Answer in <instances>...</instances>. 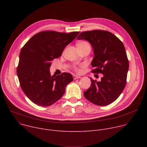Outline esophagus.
Returning a JSON list of instances; mask_svg holds the SVG:
<instances>
[{"mask_svg": "<svg viewBox=\"0 0 147 147\" xmlns=\"http://www.w3.org/2000/svg\"><path fill=\"white\" fill-rule=\"evenodd\" d=\"M73 78H74V80H76V79H77V78H81V77L80 76H77V75H73Z\"/></svg>", "mask_w": 147, "mask_h": 147, "instance_id": "esophagus-1", "label": "esophagus"}]
</instances>
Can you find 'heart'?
I'll list each match as a JSON object with an SVG mask.
<instances>
[{"mask_svg": "<svg viewBox=\"0 0 147 147\" xmlns=\"http://www.w3.org/2000/svg\"><path fill=\"white\" fill-rule=\"evenodd\" d=\"M86 44H88V43L87 42H86V41H82V42H80L77 45H86ZM73 69H74V70L76 71H77V72H80L81 71V69H80V68L79 67H77V66H74V67H73Z\"/></svg>", "mask_w": 147, "mask_h": 147, "instance_id": "heart-1", "label": "heart"}]
</instances>
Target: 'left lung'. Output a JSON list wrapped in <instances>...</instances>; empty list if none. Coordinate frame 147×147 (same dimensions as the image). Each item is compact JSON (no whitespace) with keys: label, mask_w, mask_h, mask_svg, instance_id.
I'll list each match as a JSON object with an SVG mask.
<instances>
[{"label":"left lung","mask_w":147,"mask_h":147,"mask_svg":"<svg viewBox=\"0 0 147 147\" xmlns=\"http://www.w3.org/2000/svg\"><path fill=\"white\" fill-rule=\"evenodd\" d=\"M77 38L90 42L94 53L91 71L103 74L100 81L91 78V87L84 95L96 105H108L117 99L126 84L129 63L124 45L105 30L84 31Z\"/></svg>","instance_id":"obj_1"}]
</instances>
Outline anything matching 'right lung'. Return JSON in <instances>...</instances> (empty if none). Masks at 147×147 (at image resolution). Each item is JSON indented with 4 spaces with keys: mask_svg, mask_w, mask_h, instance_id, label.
I'll return each mask as SVG.
<instances>
[{
    "mask_svg": "<svg viewBox=\"0 0 147 147\" xmlns=\"http://www.w3.org/2000/svg\"><path fill=\"white\" fill-rule=\"evenodd\" d=\"M79 32L41 31L31 37L21 50L17 69L20 84L37 105H51L64 95L66 86L73 81L72 75L68 73L52 76L49 67L51 61L61 55Z\"/></svg>",
    "mask_w": 147,
    "mask_h": 147,
    "instance_id": "1",
    "label": "right lung"
}]
</instances>
